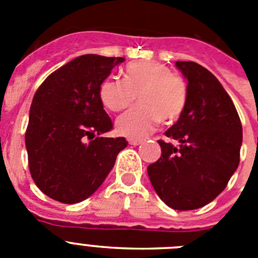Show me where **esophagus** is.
I'll use <instances>...</instances> for the list:
<instances>
[{"mask_svg": "<svg viewBox=\"0 0 258 258\" xmlns=\"http://www.w3.org/2000/svg\"><path fill=\"white\" fill-rule=\"evenodd\" d=\"M129 143L133 146H138V145H141V143H143V140H131L129 141Z\"/></svg>", "mask_w": 258, "mask_h": 258, "instance_id": "obj_1", "label": "esophagus"}]
</instances>
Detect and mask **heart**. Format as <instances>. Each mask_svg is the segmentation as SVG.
<instances>
[{"label": "heart", "mask_w": 258, "mask_h": 258, "mask_svg": "<svg viewBox=\"0 0 258 258\" xmlns=\"http://www.w3.org/2000/svg\"><path fill=\"white\" fill-rule=\"evenodd\" d=\"M125 80L107 77L99 89L104 106L121 111L140 99L141 103L117 118L118 133L129 138L149 136L161 121L178 120L188 101L183 77L160 61H143L126 66Z\"/></svg>", "instance_id": "1"}]
</instances>
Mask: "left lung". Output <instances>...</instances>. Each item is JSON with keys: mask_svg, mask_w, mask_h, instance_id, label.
I'll return each mask as SVG.
<instances>
[{"mask_svg": "<svg viewBox=\"0 0 258 258\" xmlns=\"http://www.w3.org/2000/svg\"><path fill=\"white\" fill-rule=\"evenodd\" d=\"M187 80L188 101L165 136L179 147L159 141L160 159L147 168L155 191L177 211L204 207L225 190L240 160L241 122L231 98L207 68L175 61Z\"/></svg>", "mask_w": 258, "mask_h": 258, "instance_id": "1", "label": "left lung"}]
</instances>
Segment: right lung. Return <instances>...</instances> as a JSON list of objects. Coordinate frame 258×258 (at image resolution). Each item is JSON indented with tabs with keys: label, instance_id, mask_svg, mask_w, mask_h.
Returning <instances> with one entry per match:
<instances>
[{
	"label": "right lung",
	"instance_id": "add662e5",
	"mask_svg": "<svg viewBox=\"0 0 258 258\" xmlns=\"http://www.w3.org/2000/svg\"><path fill=\"white\" fill-rule=\"evenodd\" d=\"M124 58L86 54L52 72L29 111L26 147L32 178L45 195L64 204L88 199L103 183L124 137L104 138L112 121L99 89Z\"/></svg>",
	"mask_w": 258,
	"mask_h": 258
}]
</instances>
